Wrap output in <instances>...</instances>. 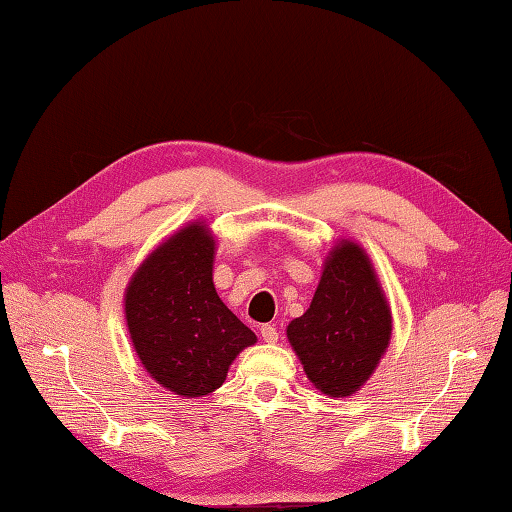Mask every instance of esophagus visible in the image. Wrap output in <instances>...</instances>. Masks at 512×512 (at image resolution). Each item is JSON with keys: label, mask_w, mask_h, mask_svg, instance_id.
<instances>
[{"label": "esophagus", "mask_w": 512, "mask_h": 512, "mask_svg": "<svg viewBox=\"0 0 512 512\" xmlns=\"http://www.w3.org/2000/svg\"><path fill=\"white\" fill-rule=\"evenodd\" d=\"M259 334H262V339L266 343H277V339H279L277 328H275V325H270V323L262 325V328H259Z\"/></svg>", "instance_id": "esophagus-1"}]
</instances>
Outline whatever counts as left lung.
Instances as JSON below:
<instances>
[{
  "label": "left lung",
  "instance_id": "obj_1",
  "mask_svg": "<svg viewBox=\"0 0 512 512\" xmlns=\"http://www.w3.org/2000/svg\"><path fill=\"white\" fill-rule=\"evenodd\" d=\"M286 332L323 394L343 398L363 387L389 345L391 310L361 246L343 239L330 250L310 308Z\"/></svg>",
  "mask_w": 512,
  "mask_h": 512
}]
</instances>
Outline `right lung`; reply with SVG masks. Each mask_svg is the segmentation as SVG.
Returning <instances> with one entry per match:
<instances>
[{"mask_svg":"<svg viewBox=\"0 0 512 512\" xmlns=\"http://www.w3.org/2000/svg\"><path fill=\"white\" fill-rule=\"evenodd\" d=\"M215 239L193 222L138 266L125 290V319L140 363L158 385L184 398L220 387L257 336L217 297Z\"/></svg>","mask_w":512,"mask_h":512,"instance_id":"right-lung-1","label":"right lung"}]
</instances>
